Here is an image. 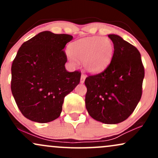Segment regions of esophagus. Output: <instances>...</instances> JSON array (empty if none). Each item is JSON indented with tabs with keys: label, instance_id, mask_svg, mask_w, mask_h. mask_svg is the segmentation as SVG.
I'll list each match as a JSON object with an SVG mask.
<instances>
[{
	"label": "esophagus",
	"instance_id": "obj_1",
	"mask_svg": "<svg viewBox=\"0 0 158 158\" xmlns=\"http://www.w3.org/2000/svg\"><path fill=\"white\" fill-rule=\"evenodd\" d=\"M85 78H86L85 75H84V74H81V79H80V82L81 83H84V81L85 80Z\"/></svg>",
	"mask_w": 158,
	"mask_h": 158
}]
</instances>
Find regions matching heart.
I'll list each match as a JSON object with an SVG mask.
<instances>
[{"instance_id": "obj_1", "label": "heart", "mask_w": 158, "mask_h": 158, "mask_svg": "<svg viewBox=\"0 0 158 158\" xmlns=\"http://www.w3.org/2000/svg\"><path fill=\"white\" fill-rule=\"evenodd\" d=\"M68 58L71 64L82 61L83 68L92 73L102 72L109 65L114 56V47L108 38L92 36L78 39L68 46Z\"/></svg>"}]
</instances>
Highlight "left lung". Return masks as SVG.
<instances>
[{
  "label": "left lung",
  "instance_id": "left-lung-1",
  "mask_svg": "<svg viewBox=\"0 0 158 158\" xmlns=\"http://www.w3.org/2000/svg\"><path fill=\"white\" fill-rule=\"evenodd\" d=\"M112 60L101 73L85 79V106L90 117L106 124H117L133 113L140 100L145 75L140 53L117 35Z\"/></svg>",
  "mask_w": 158,
  "mask_h": 158
}]
</instances>
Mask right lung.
<instances>
[{"instance_id": "right-lung-1", "label": "right lung", "mask_w": 158, "mask_h": 158, "mask_svg": "<svg viewBox=\"0 0 158 158\" xmlns=\"http://www.w3.org/2000/svg\"><path fill=\"white\" fill-rule=\"evenodd\" d=\"M68 34L44 31L25 41L12 64L11 90L21 114L40 123L60 116L64 99L80 81L81 72H68Z\"/></svg>"}]
</instances>
